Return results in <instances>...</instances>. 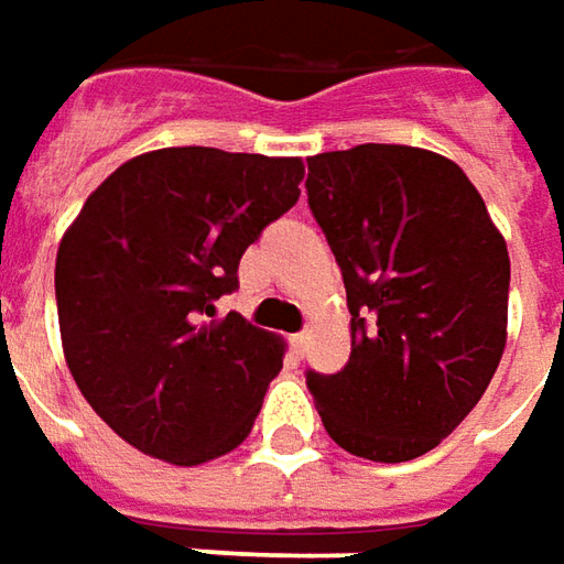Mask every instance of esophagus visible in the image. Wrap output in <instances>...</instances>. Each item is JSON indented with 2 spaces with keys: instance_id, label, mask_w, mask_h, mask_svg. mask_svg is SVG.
<instances>
[{
  "instance_id": "34e87169",
  "label": "esophagus",
  "mask_w": 564,
  "mask_h": 564,
  "mask_svg": "<svg viewBox=\"0 0 564 564\" xmlns=\"http://www.w3.org/2000/svg\"><path fill=\"white\" fill-rule=\"evenodd\" d=\"M305 343H308V333H296V336H290V346H293V351H296V355H302V351H305Z\"/></svg>"
}]
</instances>
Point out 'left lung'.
<instances>
[{"label": "left lung", "mask_w": 564, "mask_h": 564, "mask_svg": "<svg viewBox=\"0 0 564 564\" xmlns=\"http://www.w3.org/2000/svg\"><path fill=\"white\" fill-rule=\"evenodd\" d=\"M308 206L351 312L348 364L308 389L333 442L423 457L466 420L507 348L509 252L454 160L411 144L308 156Z\"/></svg>", "instance_id": "left-lung-1"}]
</instances>
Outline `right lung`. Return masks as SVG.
<instances>
[{
  "label": "right lung",
  "mask_w": 564,
  "mask_h": 564,
  "mask_svg": "<svg viewBox=\"0 0 564 564\" xmlns=\"http://www.w3.org/2000/svg\"><path fill=\"white\" fill-rule=\"evenodd\" d=\"M299 156L163 148L110 172L61 237V346L91 411L141 454L200 466L252 432L283 339L216 314L240 256L299 200Z\"/></svg>",
  "instance_id": "1"
}]
</instances>
